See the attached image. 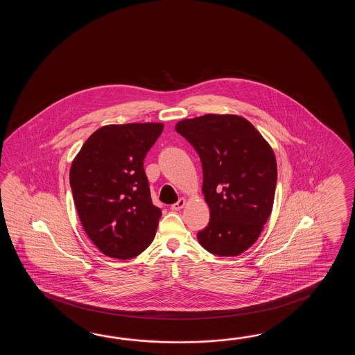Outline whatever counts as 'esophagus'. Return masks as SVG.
<instances>
[{"instance_id":"esophagus-1","label":"esophagus","mask_w":355,"mask_h":355,"mask_svg":"<svg viewBox=\"0 0 355 355\" xmlns=\"http://www.w3.org/2000/svg\"><path fill=\"white\" fill-rule=\"evenodd\" d=\"M185 204H187L185 198H180V199L176 202V203L171 205V209H173V211H180V209H182V208L185 207Z\"/></svg>"}]
</instances>
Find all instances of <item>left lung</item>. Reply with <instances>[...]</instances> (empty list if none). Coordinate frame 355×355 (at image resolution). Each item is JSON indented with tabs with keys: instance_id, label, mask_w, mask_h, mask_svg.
<instances>
[{
	"instance_id": "1",
	"label": "left lung",
	"mask_w": 355,
	"mask_h": 355,
	"mask_svg": "<svg viewBox=\"0 0 355 355\" xmlns=\"http://www.w3.org/2000/svg\"><path fill=\"white\" fill-rule=\"evenodd\" d=\"M175 129L203 167L202 191L211 219L198 241L217 257L240 255L257 242L272 213L278 170L270 144L234 114L184 119Z\"/></svg>"
}]
</instances>
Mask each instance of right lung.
Segmentation results:
<instances>
[{
    "label": "right lung",
    "mask_w": 355,
    "mask_h": 355,
    "mask_svg": "<svg viewBox=\"0 0 355 355\" xmlns=\"http://www.w3.org/2000/svg\"><path fill=\"white\" fill-rule=\"evenodd\" d=\"M162 129V123L104 125L72 161L76 209L85 232L106 257H138L155 239L161 209L152 204L144 159Z\"/></svg>",
    "instance_id": "obj_1"
}]
</instances>
